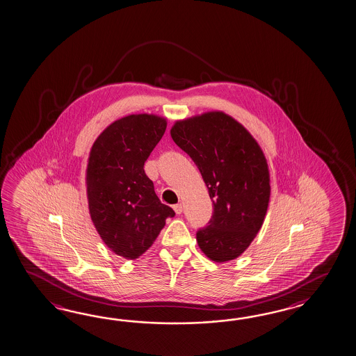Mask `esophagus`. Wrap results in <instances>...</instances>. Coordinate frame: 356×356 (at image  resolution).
Returning <instances> with one entry per match:
<instances>
[{
  "mask_svg": "<svg viewBox=\"0 0 356 356\" xmlns=\"http://www.w3.org/2000/svg\"><path fill=\"white\" fill-rule=\"evenodd\" d=\"M173 210H175V212H176L177 215H180V213L183 212V204H181V203L175 204V206H173Z\"/></svg>",
  "mask_w": 356,
  "mask_h": 356,
  "instance_id": "34e87169",
  "label": "esophagus"
}]
</instances>
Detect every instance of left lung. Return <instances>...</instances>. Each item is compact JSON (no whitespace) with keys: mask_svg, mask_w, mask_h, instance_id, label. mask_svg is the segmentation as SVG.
<instances>
[{"mask_svg":"<svg viewBox=\"0 0 356 356\" xmlns=\"http://www.w3.org/2000/svg\"><path fill=\"white\" fill-rule=\"evenodd\" d=\"M175 144L198 167L213 204L197 232L201 250L213 261L240 257L261 228L269 202L266 156L245 127L220 111L176 122Z\"/></svg>","mask_w":356,"mask_h":356,"instance_id":"left-lung-1","label":"left lung"}]
</instances>
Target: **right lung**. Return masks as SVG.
I'll return each instance as SVG.
<instances>
[{"mask_svg":"<svg viewBox=\"0 0 356 356\" xmlns=\"http://www.w3.org/2000/svg\"><path fill=\"white\" fill-rule=\"evenodd\" d=\"M165 119L138 114L108 125L92 146L87 168L90 218L108 249L125 259L147 250L175 211L159 201L144 164Z\"/></svg>","mask_w":356,"mask_h":356,"instance_id":"1","label":"right lung"}]
</instances>
